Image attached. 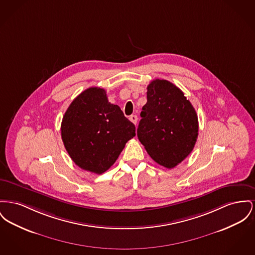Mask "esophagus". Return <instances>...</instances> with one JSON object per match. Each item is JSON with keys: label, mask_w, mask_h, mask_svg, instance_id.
Listing matches in <instances>:
<instances>
[{"label": "esophagus", "mask_w": 255, "mask_h": 255, "mask_svg": "<svg viewBox=\"0 0 255 255\" xmlns=\"http://www.w3.org/2000/svg\"><path fill=\"white\" fill-rule=\"evenodd\" d=\"M129 120H131L134 124H136V121H137V117L135 116V115H132L130 118H129Z\"/></svg>", "instance_id": "esophagus-1"}]
</instances>
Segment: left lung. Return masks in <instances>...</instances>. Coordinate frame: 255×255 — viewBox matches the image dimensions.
Listing matches in <instances>:
<instances>
[{"mask_svg": "<svg viewBox=\"0 0 255 255\" xmlns=\"http://www.w3.org/2000/svg\"><path fill=\"white\" fill-rule=\"evenodd\" d=\"M146 95L137 137L156 163L173 168L195 147L197 115L182 90L166 80H153Z\"/></svg>", "mask_w": 255, "mask_h": 255, "instance_id": "8db88e82", "label": "left lung"}]
</instances>
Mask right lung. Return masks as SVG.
Segmentation results:
<instances>
[{
	"instance_id": "obj_1",
	"label": "right lung",
	"mask_w": 255,
	"mask_h": 255,
	"mask_svg": "<svg viewBox=\"0 0 255 255\" xmlns=\"http://www.w3.org/2000/svg\"><path fill=\"white\" fill-rule=\"evenodd\" d=\"M61 138L76 165L101 174L118 160L126 142L135 135V125L106 90L90 88L79 94L61 121Z\"/></svg>"
}]
</instances>
